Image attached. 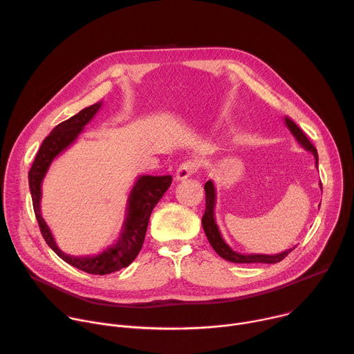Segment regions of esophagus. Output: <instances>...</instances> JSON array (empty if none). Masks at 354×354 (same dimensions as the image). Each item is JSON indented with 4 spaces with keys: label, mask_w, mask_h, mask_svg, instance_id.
<instances>
[{
    "label": "esophagus",
    "mask_w": 354,
    "mask_h": 354,
    "mask_svg": "<svg viewBox=\"0 0 354 354\" xmlns=\"http://www.w3.org/2000/svg\"><path fill=\"white\" fill-rule=\"evenodd\" d=\"M198 168V164L196 161H185L182 162L175 172V180H183L186 178H189L190 175H193Z\"/></svg>",
    "instance_id": "1"
}]
</instances>
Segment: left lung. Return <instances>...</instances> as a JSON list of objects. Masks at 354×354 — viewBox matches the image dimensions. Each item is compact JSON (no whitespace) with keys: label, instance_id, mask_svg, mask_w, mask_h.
<instances>
[{"label":"left lung","instance_id":"obj_1","mask_svg":"<svg viewBox=\"0 0 354 354\" xmlns=\"http://www.w3.org/2000/svg\"><path fill=\"white\" fill-rule=\"evenodd\" d=\"M284 124L287 126V129L291 131V134L295 137V140L298 141V144L313 153L314 158H315V165L318 168V153H317V148L311 144V141L307 138V136L302 133V130L288 118H284ZM322 189V185H321ZM205 190H206V212L203 218H201V224H203V230L206 232V236L210 242V245L213 246V249L217 252V254L225 259L230 261L232 263H277L280 261H283L290 252L295 248L287 249L281 254L277 255H259V254H254V255H242L238 254V252L232 250L231 246L224 241L218 225L216 223V216H214V207H216V187L213 180H207L205 185Z\"/></svg>","mask_w":354,"mask_h":354}]
</instances>
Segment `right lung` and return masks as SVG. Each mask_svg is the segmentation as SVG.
<instances>
[{
  "label": "right lung",
  "mask_w": 354,
  "mask_h": 354,
  "mask_svg": "<svg viewBox=\"0 0 354 354\" xmlns=\"http://www.w3.org/2000/svg\"><path fill=\"white\" fill-rule=\"evenodd\" d=\"M100 106H102V102L91 105L68 120L57 124L41 142L28 175L35 216L44 241L64 262L89 274H109L118 272L127 268L137 258L145 238L149 216L172 183L171 175H140L129 194L126 217L118 241L97 255L73 257L64 254L57 246L52 231L40 213L41 183L55 158L75 142L78 136L84 131V127L93 119Z\"/></svg>",
  "instance_id": "obj_1"
}]
</instances>
